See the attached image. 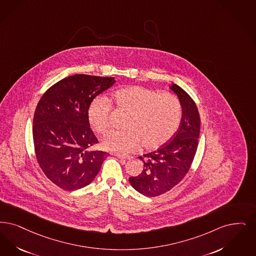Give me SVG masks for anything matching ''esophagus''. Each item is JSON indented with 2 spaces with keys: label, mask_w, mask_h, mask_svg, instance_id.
<instances>
[{
  "label": "esophagus",
  "mask_w": 256,
  "mask_h": 256,
  "mask_svg": "<svg viewBox=\"0 0 256 256\" xmlns=\"http://www.w3.org/2000/svg\"><path fill=\"white\" fill-rule=\"evenodd\" d=\"M116 157H118L119 159H123V160H130L132 159L130 156H124L121 154H116Z\"/></svg>",
  "instance_id": "1"
}]
</instances>
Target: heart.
Listing matches in <instances>:
<instances>
[{
	"mask_svg": "<svg viewBox=\"0 0 256 256\" xmlns=\"http://www.w3.org/2000/svg\"><path fill=\"white\" fill-rule=\"evenodd\" d=\"M116 110L128 113L124 130L108 133L102 146L112 152L126 154L140 146L146 150H156L168 143L177 132L183 116L179 98L172 93L132 86L112 95ZM88 119L97 133H106L110 128V106L104 97L90 104Z\"/></svg>",
	"mask_w": 256,
	"mask_h": 256,
	"instance_id": "obj_1",
	"label": "heart"
}]
</instances>
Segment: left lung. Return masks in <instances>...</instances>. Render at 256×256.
Listing matches in <instances>:
<instances>
[{
	"label": "left lung",
	"instance_id": "1",
	"mask_svg": "<svg viewBox=\"0 0 256 256\" xmlns=\"http://www.w3.org/2000/svg\"><path fill=\"white\" fill-rule=\"evenodd\" d=\"M183 108V116L177 132L164 146L139 158L143 161V172L130 177L133 188L141 194L155 197L170 190L188 172L198 146L200 116L192 98L182 88L170 86Z\"/></svg>",
	"mask_w": 256,
	"mask_h": 256
}]
</instances>
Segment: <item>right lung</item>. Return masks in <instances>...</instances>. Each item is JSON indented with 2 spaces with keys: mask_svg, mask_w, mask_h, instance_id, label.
I'll use <instances>...</instances> for the list:
<instances>
[{
  "mask_svg": "<svg viewBox=\"0 0 256 256\" xmlns=\"http://www.w3.org/2000/svg\"><path fill=\"white\" fill-rule=\"evenodd\" d=\"M114 82L112 77L75 74L54 84L36 106L32 132L37 162L64 190L90 184L110 155L90 150L98 139L90 126L88 108Z\"/></svg>",
  "mask_w": 256,
  "mask_h": 256,
  "instance_id": "obj_1",
  "label": "right lung"
}]
</instances>
